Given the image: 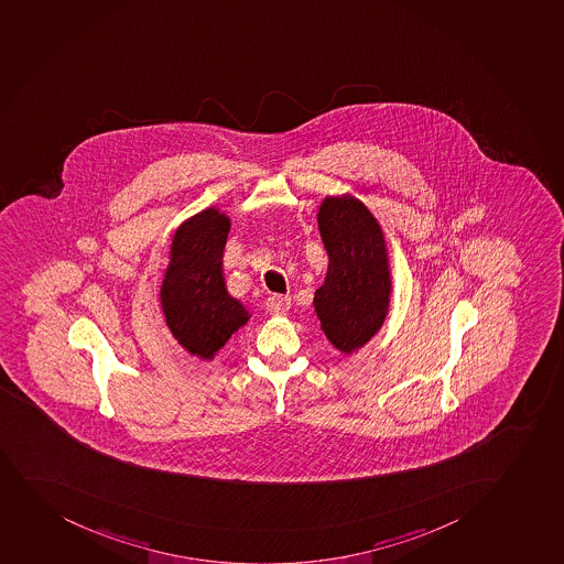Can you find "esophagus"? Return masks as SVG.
I'll return each instance as SVG.
<instances>
[{"label": "esophagus", "instance_id": "1", "mask_svg": "<svg viewBox=\"0 0 564 564\" xmlns=\"http://www.w3.org/2000/svg\"><path fill=\"white\" fill-rule=\"evenodd\" d=\"M290 308H291L290 296H282V295L269 296V301H268L269 314L285 315V314H288V310H290Z\"/></svg>", "mask_w": 564, "mask_h": 564}]
</instances>
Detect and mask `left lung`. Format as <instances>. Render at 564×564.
Listing matches in <instances>:
<instances>
[{"label":"left lung","instance_id":"8db88e82","mask_svg":"<svg viewBox=\"0 0 564 564\" xmlns=\"http://www.w3.org/2000/svg\"><path fill=\"white\" fill-rule=\"evenodd\" d=\"M317 226L328 269L315 290L314 312L326 339L349 356L375 338L390 314L388 245L379 220L349 193L321 200Z\"/></svg>","mask_w":564,"mask_h":564}]
</instances>
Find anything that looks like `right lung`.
Segmentation results:
<instances>
[{"label": "right lung", "mask_w": 564, "mask_h": 564, "mask_svg": "<svg viewBox=\"0 0 564 564\" xmlns=\"http://www.w3.org/2000/svg\"><path fill=\"white\" fill-rule=\"evenodd\" d=\"M231 219L219 208L191 215L172 234L160 306L172 338L191 356L212 362L249 310L226 290L223 254Z\"/></svg>", "instance_id": "1"}]
</instances>
